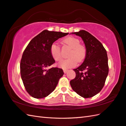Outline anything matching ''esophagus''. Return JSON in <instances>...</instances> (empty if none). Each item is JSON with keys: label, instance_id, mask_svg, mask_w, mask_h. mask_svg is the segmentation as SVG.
Returning a JSON list of instances; mask_svg holds the SVG:
<instances>
[{"label": "esophagus", "instance_id": "34e87169", "mask_svg": "<svg viewBox=\"0 0 126 126\" xmlns=\"http://www.w3.org/2000/svg\"><path fill=\"white\" fill-rule=\"evenodd\" d=\"M63 72H64V73H66L67 72L68 70H67V69H63Z\"/></svg>", "mask_w": 126, "mask_h": 126}]
</instances>
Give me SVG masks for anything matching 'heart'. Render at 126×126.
Segmentation results:
<instances>
[{
	"instance_id": "obj_1",
	"label": "heart",
	"mask_w": 126,
	"mask_h": 126,
	"mask_svg": "<svg viewBox=\"0 0 126 126\" xmlns=\"http://www.w3.org/2000/svg\"><path fill=\"white\" fill-rule=\"evenodd\" d=\"M63 43L68 46L71 50L68 54L70 58L61 60L58 66L63 69L73 67L77 65V61L80 63L85 58L86 51L83 45H80L79 39L74 37H67L63 40ZM50 53L52 57L55 61H59L61 59V53L60 47L54 43L50 47Z\"/></svg>"
}]
</instances>
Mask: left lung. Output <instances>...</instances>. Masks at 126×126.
<instances>
[{
    "label": "left lung",
    "instance_id": "8db88e82",
    "mask_svg": "<svg viewBox=\"0 0 126 126\" xmlns=\"http://www.w3.org/2000/svg\"><path fill=\"white\" fill-rule=\"evenodd\" d=\"M80 36L85 46L84 61L74 69L76 77L70 81L73 90L83 98H90L101 91L109 72L107 51L99 41L85 30L72 32ZM85 71L83 73L82 71Z\"/></svg>",
    "mask_w": 126,
    "mask_h": 126
}]
</instances>
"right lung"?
<instances>
[{
	"mask_svg": "<svg viewBox=\"0 0 126 126\" xmlns=\"http://www.w3.org/2000/svg\"><path fill=\"white\" fill-rule=\"evenodd\" d=\"M68 33L45 30L30 41L20 63V75L28 93L35 98H43L54 90L63 75L61 68L47 69L55 63L50 47L55 41Z\"/></svg>",
	"mask_w": 126,
	"mask_h": 126,
	"instance_id": "right-lung-1",
	"label": "right lung"
}]
</instances>
